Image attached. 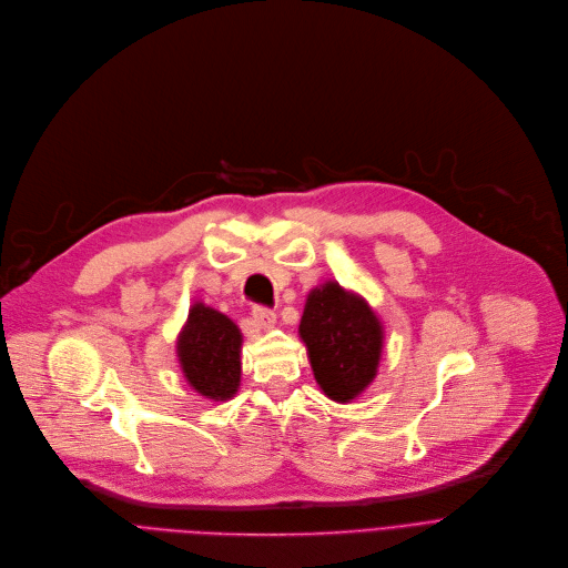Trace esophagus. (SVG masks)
Instances as JSON below:
<instances>
[{"label": "esophagus", "instance_id": "34e87169", "mask_svg": "<svg viewBox=\"0 0 568 568\" xmlns=\"http://www.w3.org/2000/svg\"><path fill=\"white\" fill-rule=\"evenodd\" d=\"M253 320L257 322L260 328H273L277 324V315L271 308H264V306L253 308Z\"/></svg>", "mask_w": 568, "mask_h": 568}]
</instances>
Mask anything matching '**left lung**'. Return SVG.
Returning <instances> with one entry per match:
<instances>
[{
	"label": "left lung",
	"mask_w": 568,
	"mask_h": 568,
	"mask_svg": "<svg viewBox=\"0 0 568 568\" xmlns=\"http://www.w3.org/2000/svg\"><path fill=\"white\" fill-rule=\"evenodd\" d=\"M300 337L315 383L331 400L352 403L374 383L385 331L358 293L331 280L315 286L304 304Z\"/></svg>",
	"instance_id": "1"
}]
</instances>
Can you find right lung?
Listing matches in <instances>:
<instances>
[{
    "instance_id": "right-lung-1",
    "label": "right lung",
    "mask_w": 568,
    "mask_h": 568,
    "mask_svg": "<svg viewBox=\"0 0 568 568\" xmlns=\"http://www.w3.org/2000/svg\"><path fill=\"white\" fill-rule=\"evenodd\" d=\"M242 331L229 315L194 302L176 337L187 385L207 400H231L242 383Z\"/></svg>"
}]
</instances>
